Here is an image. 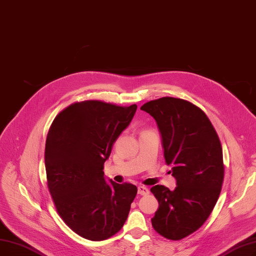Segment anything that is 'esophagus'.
Masks as SVG:
<instances>
[{
    "mask_svg": "<svg viewBox=\"0 0 256 256\" xmlns=\"http://www.w3.org/2000/svg\"><path fill=\"white\" fill-rule=\"evenodd\" d=\"M148 192H150V190H148V187L143 186V185H141V186L138 187V194H141V196H146V194H148Z\"/></svg>",
    "mask_w": 256,
    "mask_h": 256,
    "instance_id": "obj_1",
    "label": "esophagus"
}]
</instances>
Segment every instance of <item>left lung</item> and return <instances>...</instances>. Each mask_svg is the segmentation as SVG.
<instances>
[{
  "mask_svg": "<svg viewBox=\"0 0 256 256\" xmlns=\"http://www.w3.org/2000/svg\"><path fill=\"white\" fill-rule=\"evenodd\" d=\"M157 122L164 158L176 187L150 188L159 208L152 225L165 238L179 240L201 227L216 204L224 180L223 150L203 110L181 98L162 97L141 108Z\"/></svg>",
  "mask_w": 256,
  "mask_h": 256,
  "instance_id": "obj_1",
  "label": "left lung"
}]
</instances>
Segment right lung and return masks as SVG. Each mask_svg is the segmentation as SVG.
Segmentation results:
<instances>
[{
	"mask_svg": "<svg viewBox=\"0 0 256 256\" xmlns=\"http://www.w3.org/2000/svg\"><path fill=\"white\" fill-rule=\"evenodd\" d=\"M136 110V104L75 102L49 128L45 148L49 192L60 216L84 238L106 240L128 218L137 187L106 182L104 164Z\"/></svg>",
	"mask_w": 256,
	"mask_h": 256,
	"instance_id": "add662e5",
	"label": "right lung"
}]
</instances>
